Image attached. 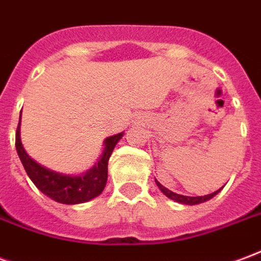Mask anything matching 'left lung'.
I'll return each mask as SVG.
<instances>
[{
    "instance_id": "1",
    "label": "left lung",
    "mask_w": 261,
    "mask_h": 261,
    "mask_svg": "<svg viewBox=\"0 0 261 261\" xmlns=\"http://www.w3.org/2000/svg\"><path fill=\"white\" fill-rule=\"evenodd\" d=\"M155 181H156V186L161 189V192L164 193L165 196L169 197L170 200H175V201L177 202H181V204H187V205H194V204H200V202H204L207 201V200H210V198H213L217 193L221 190H217V192L211 193V194H207V196H201V197H189V196H181V194H176V193L170 192V190H168L166 187H164L161 183H159L156 179H155Z\"/></svg>"
}]
</instances>
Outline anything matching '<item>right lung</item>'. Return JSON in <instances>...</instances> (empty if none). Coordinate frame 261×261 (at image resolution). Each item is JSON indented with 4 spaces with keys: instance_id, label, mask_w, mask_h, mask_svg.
Here are the masks:
<instances>
[{
    "instance_id": "right-lung-1",
    "label": "right lung",
    "mask_w": 261,
    "mask_h": 261,
    "mask_svg": "<svg viewBox=\"0 0 261 261\" xmlns=\"http://www.w3.org/2000/svg\"><path fill=\"white\" fill-rule=\"evenodd\" d=\"M20 124V119H19ZM19 124L16 128L15 136V147L16 152L19 155L20 162L25 168L26 173L35 183V186L54 201L61 204H80V202L89 201L103 192L108 181V162L110 155L113 152L116 144L123 137V133L117 136L109 137L105 141V151L102 156L97 161V165L92 168L84 176H65L61 173H56L53 170L43 168L42 165L35 162L33 159L26 153L22 147L19 136Z\"/></svg>"
}]
</instances>
